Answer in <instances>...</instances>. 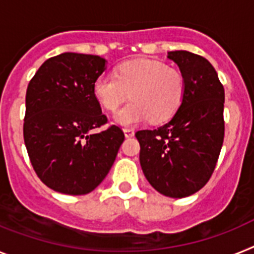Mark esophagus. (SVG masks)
Segmentation results:
<instances>
[{
  "label": "esophagus",
  "mask_w": 254,
  "mask_h": 254,
  "mask_svg": "<svg viewBox=\"0 0 254 254\" xmlns=\"http://www.w3.org/2000/svg\"><path fill=\"white\" fill-rule=\"evenodd\" d=\"M124 134H125V137L127 138H131L134 137V130L133 129H124Z\"/></svg>",
  "instance_id": "34e87169"
}]
</instances>
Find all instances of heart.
<instances>
[{"instance_id": "heart-1", "label": "heart", "mask_w": 254, "mask_h": 254, "mask_svg": "<svg viewBox=\"0 0 254 254\" xmlns=\"http://www.w3.org/2000/svg\"><path fill=\"white\" fill-rule=\"evenodd\" d=\"M93 93L102 107L115 111L130 93L131 101L117 111L119 125L134 127L147 120L164 123L180 110L186 94V78L176 68L157 61L124 62L114 74L95 78Z\"/></svg>"}]
</instances>
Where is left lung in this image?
<instances>
[{"label": "left lung", "instance_id": "8db88e82", "mask_svg": "<svg viewBox=\"0 0 254 254\" xmlns=\"http://www.w3.org/2000/svg\"><path fill=\"white\" fill-rule=\"evenodd\" d=\"M186 78L180 110L163 127L135 133L144 177L157 192L186 197L209 181L225 135V90L205 58L186 50L168 53Z\"/></svg>", "mask_w": 254, "mask_h": 254}]
</instances>
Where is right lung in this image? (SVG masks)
Segmentation results:
<instances>
[{
	"label": "right lung",
	"mask_w": 254,
	"mask_h": 254,
	"mask_svg": "<svg viewBox=\"0 0 254 254\" xmlns=\"http://www.w3.org/2000/svg\"><path fill=\"white\" fill-rule=\"evenodd\" d=\"M107 61L63 53L48 59L25 95L24 143L38 178L57 192L85 195L101 185L124 142L120 127L107 123L93 93Z\"/></svg>",
	"instance_id": "1"
}]
</instances>
